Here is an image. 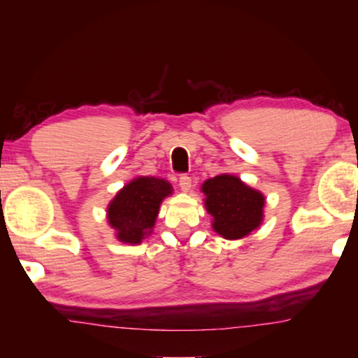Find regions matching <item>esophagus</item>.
<instances>
[{"instance_id":"esophagus-1","label":"esophagus","mask_w":358,"mask_h":358,"mask_svg":"<svg viewBox=\"0 0 358 358\" xmlns=\"http://www.w3.org/2000/svg\"><path fill=\"white\" fill-rule=\"evenodd\" d=\"M178 185H180V187H181V189H183V191H189L191 186H192V181H191L189 175L181 173V175H180V180H178Z\"/></svg>"}]
</instances>
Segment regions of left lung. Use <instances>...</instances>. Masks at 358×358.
Masks as SVG:
<instances>
[{"label": "left lung", "mask_w": 358, "mask_h": 358, "mask_svg": "<svg viewBox=\"0 0 358 358\" xmlns=\"http://www.w3.org/2000/svg\"><path fill=\"white\" fill-rule=\"evenodd\" d=\"M205 207L215 217L213 229L224 238L235 240L252 232L262 221L265 199L232 175H217L203 183Z\"/></svg>", "instance_id": "left-lung-1"}]
</instances>
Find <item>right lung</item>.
<instances>
[{
	"label": "right lung",
	"instance_id": "1",
	"mask_svg": "<svg viewBox=\"0 0 358 358\" xmlns=\"http://www.w3.org/2000/svg\"><path fill=\"white\" fill-rule=\"evenodd\" d=\"M172 192L171 185L155 177H138L126 185L107 208L108 222L124 243H141L155 226L159 203Z\"/></svg>",
	"mask_w": 358,
	"mask_h": 358
}]
</instances>
